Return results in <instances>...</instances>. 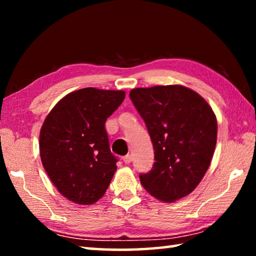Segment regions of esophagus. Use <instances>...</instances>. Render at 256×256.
<instances>
[{"label":"esophagus","instance_id":"34e87169","mask_svg":"<svg viewBox=\"0 0 256 256\" xmlns=\"http://www.w3.org/2000/svg\"><path fill=\"white\" fill-rule=\"evenodd\" d=\"M123 162H125V164H130L132 162V156L131 154H126V156H124L123 157Z\"/></svg>","mask_w":256,"mask_h":256}]
</instances>
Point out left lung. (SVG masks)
Returning a JSON list of instances; mask_svg holds the SVG:
<instances>
[{"instance_id": "left-lung-1", "label": "left lung", "mask_w": 256, "mask_h": 256, "mask_svg": "<svg viewBox=\"0 0 256 256\" xmlns=\"http://www.w3.org/2000/svg\"><path fill=\"white\" fill-rule=\"evenodd\" d=\"M130 98L148 128L152 170L140 175L146 192L162 202L188 196L209 168L216 144V118L204 99L184 86L136 88Z\"/></svg>"}]
</instances>
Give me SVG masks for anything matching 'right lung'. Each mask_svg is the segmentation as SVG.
<instances>
[{"label": "right lung", "mask_w": 256, "mask_h": 256, "mask_svg": "<svg viewBox=\"0 0 256 256\" xmlns=\"http://www.w3.org/2000/svg\"><path fill=\"white\" fill-rule=\"evenodd\" d=\"M123 90L84 88L63 97L46 116L40 134L42 164L64 198L94 204L118 166L105 122L123 102Z\"/></svg>", "instance_id": "obj_1"}]
</instances>
